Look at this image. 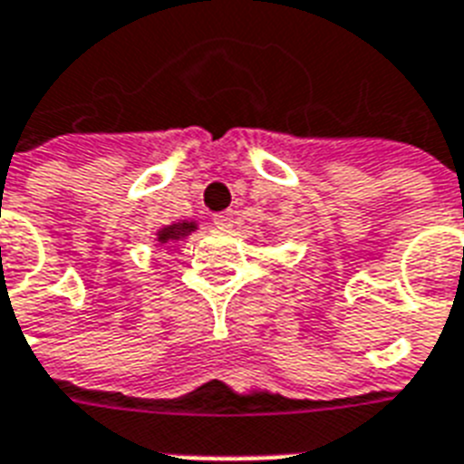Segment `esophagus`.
<instances>
[{
  "mask_svg": "<svg viewBox=\"0 0 464 464\" xmlns=\"http://www.w3.org/2000/svg\"><path fill=\"white\" fill-rule=\"evenodd\" d=\"M214 224H217L218 228H231V226H233V211L226 209V211H218V214H214Z\"/></svg>",
  "mask_w": 464,
  "mask_h": 464,
  "instance_id": "1",
  "label": "esophagus"
}]
</instances>
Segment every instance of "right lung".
<instances>
[{"label":"right lung","instance_id":"right-lung-1","mask_svg":"<svg viewBox=\"0 0 464 464\" xmlns=\"http://www.w3.org/2000/svg\"><path fill=\"white\" fill-rule=\"evenodd\" d=\"M195 228H197L195 221H178V224L163 226V228L156 233V240H159L160 246H163V243H173V240H180L185 238V236H189Z\"/></svg>","mask_w":464,"mask_h":464}]
</instances>
